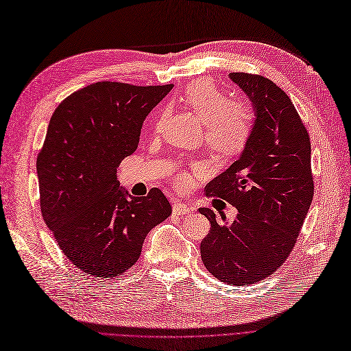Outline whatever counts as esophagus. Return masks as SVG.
I'll return each mask as SVG.
<instances>
[{"label": "esophagus", "instance_id": "obj_1", "mask_svg": "<svg viewBox=\"0 0 351 351\" xmlns=\"http://www.w3.org/2000/svg\"><path fill=\"white\" fill-rule=\"evenodd\" d=\"M173 212L176 215H189V213H193V209L184 203H176L173 206Z\"/></svg>", "mask_w": 351, "mask_h": 351}]
</instances>
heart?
Returning <instances> with one entry per match:
<instances>
[{
  "label": "heart",
  "instance_id": "heart-1",
  "mask_svg": "<svg viewBox=\"0 0 351 351\" xmlns=\"http://www.w3.org/2000/svg\"><path fill=\"white\" fill-rule=\"evenodd\" d=\"M181 100L202 122L203 142L212 152L234 156L244 151L256 125V114L247 101L228 99L222 90L208 80L190 82ZM164 119L162 112L156 120L155 130L161 129ZM174 184L180 190H187L191 186L190 173L178 171Z\"/></svg>",
  "mask_w": 351,
  "mask_h": 351
}]
</instances>
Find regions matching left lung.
<instances>
[{
    "label": "left lung",
    "instance_id": "left-lung-1",
    "mask_svg": "<svg viewBox=\"0 0 351 351\" xmlns=\"http://www.w3.org/2000/svg\"><path fill=\"white\" fill-rule=\"evenodd\" d=\"M229 78L248 95L257 119L239 160L204 187L238 215L219 223L213 210L199 209L210 222L200 254L216 279L244 286L273 274L292 252L313 197V176L311 138L289 95L263 75L231 72Z\"/></svg>",
    "mask_w": 351,
    "mask_h": 351
}]
</instances>
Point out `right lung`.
I'll return each instance as SVG.
<instances>
[{
	"label": "right lung",
	"instance_id": "right-lung-1",
	"mask_svg": "<svg viewBox=\"0 0 351 351\" xmlns=\"http://www.w3.org/2000/svg\"><path fill=\"white\" fill-rule=\"evenodd\" d=\"M167 86L94 82L55 108L36 161L40 212L65 257L93 277L123 274L145 237L173 209L160 189L128 200L117 167L138 148L145 117Z\"/></svg>",
	"mask_w": 351,
	"mask_h": 351
}]
</instances>
